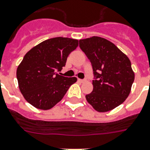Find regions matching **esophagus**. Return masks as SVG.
<instances>
[{
  "mask_svg": "<svg viewBox=\"0 0 150 150\" xmlns=\"http://www.w3.org/2000/svg\"><path fill=\"white\" fill-rule=\"evenodd\" d=\"M79 81H80V82H85L86 80H87V79H79Z\"/></svg>",
  "mask_w": 150,
  "mask_h": 150,
  "instance_id": "obj_1",
  "label": "esophagus"
}]
</instances>
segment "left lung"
I'll list each match as a JSON object with an SVG mask.
<instances>
[{
    "label": "left lung",
    "mask_w": 150,
    "mask_h": 150,
    "mask_svg": "<svg viewBox=\"0 0 150 150\" xmlns=\"http://www.w3.org/2000/svg\"><path fill=\"white\" fill-rule=\"evenodd\" d=\"M93 67V92L85 97L96 110L106 112L128 97L135 75L129 58L117 46L98 36L79 40Z\"/></svg>",
    "instance_id": "8db88e82"
}]
</instances>
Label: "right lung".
<instances>
[{
  "mask_svg": "<svg viewBox=\"0 0 150 150\" xmlns=\"http://www.w3.org/2000/svg\"><path fill=\"white\" fill-rule=\"evenodd\" d=\"M78 40L66 37L46 40L29 50L17 69V79L26 100L37 109L50 110L58 103L75 77H65L60 71Z\"/></svg>",
  "mask_w": 150,
  "mask_h": 150,
  "instance_id": "right-lung-1",
  "label": "right lung"
}]
</instances>
